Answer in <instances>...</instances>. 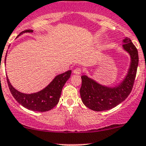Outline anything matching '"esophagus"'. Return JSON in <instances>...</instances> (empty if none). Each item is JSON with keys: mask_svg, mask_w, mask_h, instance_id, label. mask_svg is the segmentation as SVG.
Returning <instances> with one entry per match:
<instances>
[{"mask_svg": "<svg viewBox=\"0 0 146 146\" xmlns=\"http://www.w3.org/2000/svg\"><path fill=\"white\" fill-rule=\"evenodd\" d=\"M81 72H82V70L80 68H77L74 70H73V73H75V74H77V75L80 74Z\"/></svg>", "mask_w": 146, "mask_h": 146, "instance_id": "esophagus-1", "label": "esophagus"}]
</instances>
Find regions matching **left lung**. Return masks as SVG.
Masks as SVG:
<instances>
[{
  "instance_id": "8db88e82",
  "label": "left lung",
  "mask_w": 146,
  "mask_h": 146,
  "mask_svg": "<svg viewBox=\"0 0 146 146\" xmlns=\"http://www.w3.org/2000/svg\"><path fill=\"white\" fill-rule=\"evenodd\" d=\"M123 48L131 58L127 76L119 84L113 87L104 86L86 76H81L80 90L82 102L86 107L96 111L113 108L127 98L132 91L139 64L138 50L129 38L123 40Z\"/></svg>"
}]
</instances>
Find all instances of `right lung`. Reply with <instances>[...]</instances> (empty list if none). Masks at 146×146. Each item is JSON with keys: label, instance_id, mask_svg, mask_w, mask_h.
Returning a JSON list of instances; mask_svg holds the SVG:
<instances>
[{"label": "right lung", "instance_id": "obj_1", "mask_svg": "<svg viewBox=\"0 0 146 146\" xmlns=\"http://www.w3.org/2000/svg\"><path fill=\"white\" fill-rule=\"evenodd\" d=\"M25 33H33V30H25L20 33L18 36ZM70 74L71 70H69L62 74L57 75L46 87L38 92L30 94H23L14 89L9 82L7 76V82L11 94L19 104L29 110L44 112L52 110L57 105L60 100L62 88L69 79Z\"/></svg>", "mask_w": 146, "mask_h": 146}]
</instances>
